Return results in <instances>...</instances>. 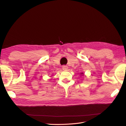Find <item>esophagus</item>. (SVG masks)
Masks as SVG:
<instances>
[{"label":"esophagus","mask_w":126,"mask_h":126,"mask_svg":"<svg viewBox=\"0 0 126 126\" xmlns=\"http://www.w3.org/2000/svg\"><path fill=\"white\" fill-rule=\"evenodd\" d=\"M62 68H63V70H67L68 69V67L67 66H63V67H62Z\"/></svg>","instance_id":"obj_1"}]
</instances>
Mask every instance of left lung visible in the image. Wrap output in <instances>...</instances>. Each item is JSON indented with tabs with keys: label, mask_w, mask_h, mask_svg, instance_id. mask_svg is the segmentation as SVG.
I'll return each instance as SVG.
<instances>
[{
	"label": "left lung",
	"mask_w": 126,
	"mask_h": 126,
	"mask_svg": "<svg viewBox=\"0 0 126 126\" xmlns=\"http://www.w3.org/2000/svg\"><path fill=\"white\" fill-rule=\"evenodd\" d=\"M81 74H83V73H81Z\"/></svg>",
	"instance_id": "left-lung-1"
}]
</instances>
